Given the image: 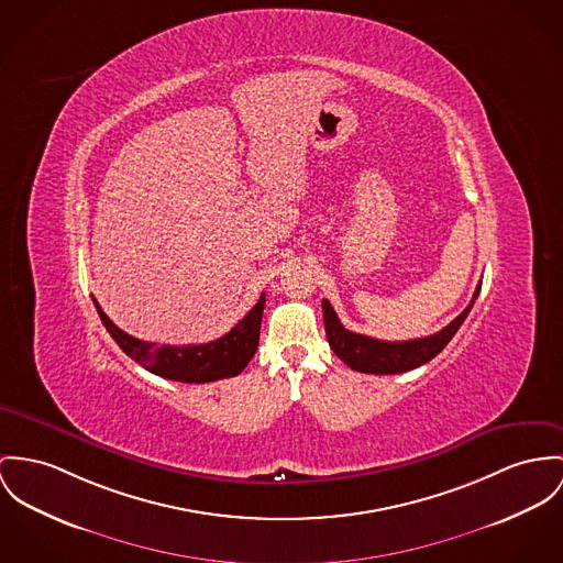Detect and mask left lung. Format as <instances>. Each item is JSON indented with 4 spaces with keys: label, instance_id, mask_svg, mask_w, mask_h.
Instances as JSON below:
<instances>
[{
    "label": "left lung",
    "instance_id": "obj_1",
    "mask_svg": "<svg viewBox=\"0 0 563 563\" xmlns=\"http://www.w3.org/2000/svg\"><path fill=\"white\" fill-rule=\"evenodd\" d=\"M477 285L476 294L472 298L470 306L443 330L437 334H431L427 339H413V341H398V343H388V341H377L364 334L349 332L345 325L339 321L332 303L328 300L321 302L323 308V321H325V336L332 351L345 362L349 368L360 371V373H371V375H396V373H407L411 368H418L427 362H431L443 346L452 341V336L459 332L463 321L467 319L472 306L476 302L479 294Z\"/></svg>",
    "mask_w": 563,
    "mask_h": 563
}]
</instances>
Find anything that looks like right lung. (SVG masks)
<instances>
[{
    "label": "right lung",
    "instance_id": "1",
    "mask_svg": "<svg viewBox=\"0 0 563 563\" xmlns=\"http://www.w3.org/2000/svg\"><path fill=\"white\" fill-rule=\"evenodd\" d=\"M96 310L113 336L120 349L139 362L150 373L184 382V384H208L227 377L240 375L260 346L261 314L265 306V294H261L260 302L251 308V312L231 328L222 339L203 343V345H156L147 341H139L120 330L96 302Z\"/></svg>",
    "mask_w": 563,
    "mask_h": 563
}]
</instances>
